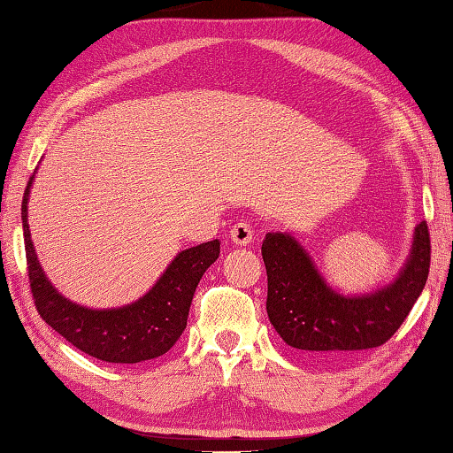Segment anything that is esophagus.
<instances>
[{"label": "esophagus", "mask_w": 453, "mask_h": 453, "mask_svg": "<svg viewBox=\"0 0 453 453\" xmlns=\"http://www.w3.org/2000/svg\"><path fill=\"white\" fill-rule=\"evenodd\" d=\"M229 237L235 245H248L254 240V226L250 221H237L235 226L229 229Z\"/></svg>", "instance_id": "obj_1"}]
</instances>
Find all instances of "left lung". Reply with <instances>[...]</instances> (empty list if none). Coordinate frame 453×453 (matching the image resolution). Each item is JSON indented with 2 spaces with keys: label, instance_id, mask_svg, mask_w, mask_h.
Instances as JSON below:
<instances>
[{
  "label": "left lung",
  "instance_id": "obj_1",
  "mask_svg": "<svg viewBox=\"0 0 453 453\" xmlns=\"http://www.w3.org/2000/svg\"><path fill=\"white\" fill-rule=\"evenodd\" d=\"M262 257L267 316L288 346L303 351H362L383 346L410 316L426 286L432 243L427 224L421 221L400 278L373 294L354 297L329 288L311 257L288 234H267Z\"/></svg>",
  "mask_w": 453,
  "mask_h": 453
}]
</instances>
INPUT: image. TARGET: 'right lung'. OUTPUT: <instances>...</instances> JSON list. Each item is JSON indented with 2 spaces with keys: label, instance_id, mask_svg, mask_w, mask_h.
<instances>
[{
  "label": "right lung",
  "instance_id": "obj_1",
  "mask_svg": "<svg viewBox=\"0 0 453 453\" xmlns=\"http://www.w3.org/2000/svg\"><path fill=\"white\" fill-rule=\"evenodd\" d=\"M27 181L21 221H24L27 278L35 310L45 324L64 335L73 348L110 364H137L170 351L188 326V313L203 272L219 256V242L183 250L148 294L118 310H88L59 296L37 262L27 224Z\"/></svg>",
  "mask_w": 453,
  "mask_h": 453
}]
</instances>
